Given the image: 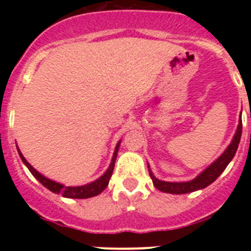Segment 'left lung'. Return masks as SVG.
<instances>
[{
  "label": "left lung",
  "instance_id": "8db88e82",
  "mask_svg": "<svg viewBox=\"0 0 251 251\" xmlns=\"http://www.w3.org/2000/svg\"><path fill=\"white\" fill-rule=\"evenodd\" d=\"M241 130H243V122L239 121L238 129L235 133L234 139L230 143V146L226 148L225 152L221 154L216 161L212 163L210 167L206 168L202 174L199 175L195 179L192 181H188V182H165V181H161V179L156 178L154 175L152 174V171L150 170V166H148V172H150V176L153 181V185L154 187L158 188L159 191L167 192V194H175V195H181V194H188V192H194L197 190H201V188L207 187L210 183H212L217 177L220 176L224 172L227 165L230 163L232 158H234L235 153L238 151L239 143H240L241 138Z\"/></svg>",
  "mask_w": 251,
  "mask_h": 251
}]
</instances>
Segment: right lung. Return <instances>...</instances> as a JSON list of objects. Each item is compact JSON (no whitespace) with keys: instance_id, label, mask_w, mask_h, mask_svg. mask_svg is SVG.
Returning a JSON list of instances; mask_svg holds the SVG:
<instances>
[{"instance_id":"1","label":"right lung","mask_w":251,"mask_h":251,"mask_svg":"<svg viewBox=\"0 0 251 251\" xmlns=\"http://www.w3.org/2000/svg\"><path fill=\"white\" fill-rule=\"evenodd\" d=\"M119 145H121V142H119L118 145H117V147H115L114 154H113V158H112V163H110L109 168H108V171H106L105 174H104L100 178H98L97 181H94V182L89 183V185L75 186V187L63 186L61 183L51 181V179L44 177L43 175H40L39 172H37V171L35 170V168L32 167L27 161H26L25 157L22 156V153L20 152L19 150L17 151H19V154L20 157H21L22 162H24V163L26 165V167L30 170L31 174L34 175V176L37 178V181L43 183V185L45 186L46 188H49L50 191L55 192V194H61L64 197H69V199H88V197L97 196V195L100 194L104 188L108 186V183H109V179L110 177H112L113 170H114V163H115V158H117V153H118V150H119Z\"/></svg>"}]
</instances>
